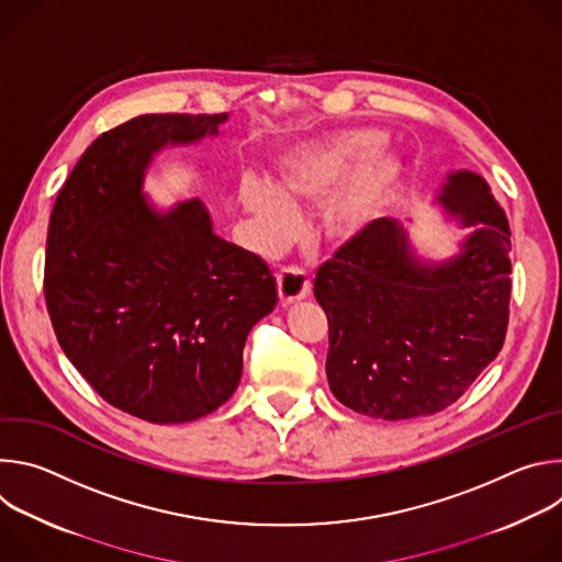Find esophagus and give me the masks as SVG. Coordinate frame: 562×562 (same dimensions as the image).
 Returning <instances> with one entry per match:
<instances>
[{"label": "esophagus", "instance_id": "34e87169", "mask_svg": "<svg viewBox=\"0 0 562 562\" xmlns=\"http://www.w3.org/2000/svg\"><path fill=\"white\" fill-rule=\"evenodd\" d=\"M278 282V295L282 304H291L295 300H302L311 291L308 276L297 267H282L276 276Z\"/></svg>", "mask_w": 562, "mask_h": 562}]
</instances>
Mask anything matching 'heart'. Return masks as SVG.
Instances as JSON below:
<instances>
[{
	"label": "heart",
	"mask_w": 562,
	"mask_h": 562,
	"mask_svg": "<svg viewBox=\"0 0 562 562\" xmlns=\"http://www.w3.org/2000/svg\"><path fill=\"white\" fill-rule=\"evenodd\" d=\"M386 135L375 128H349L289 153L278 169L273 189L260 182L239 187V200L258 224L265 245H280L291 235L293 206L315 202L351 175L325 204L319 233L345 245L362 235L384 211L400 180L393 155H378Z\"/></svg>",
	"instance_id": "1"
}]
</instances>
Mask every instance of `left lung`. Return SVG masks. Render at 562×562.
Here are the masks:
<instances>
[{
	"instance_id": "8db88e82",
	"label": "left lung",
	"mask_w": 562,
	"mask_h": 562,
	"mask_svg": "<svg viewBox=\"0 0 562 562\" xmlns=\"http://www.w3.org/2000/svg\"><path fill=\"white\" fill-rule=\"evenodd\" d=\"M438 202L473 228L451 260H418L403 224L380 217L315 273L313 293L329 319V386L358 414L407 420L442 412L503 349L507 215L471 171L451 173Z\"/></svg>"
}]
</instances>
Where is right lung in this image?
<instances>
[{
    "mask_svg": "<svg viewBox=\"0 0 562 562\" xmlns=\"http://www.w3.org/2000/svg\"><path fill=\"white\" fill-rule=\"evenodd\" d=\"M226 120L139 115L102 133L50 213L44 297L57 342L109 405L155 425L224 405L251 327L278 302L265 260L217 237L200 200L159 213L142 195L157 150Z\"/></svg>",
    "mask_w": 562,
    "mask_h": 562,
    "instance_id": "right-lung-1",
    "label": "right lung"
}]
</instances>
